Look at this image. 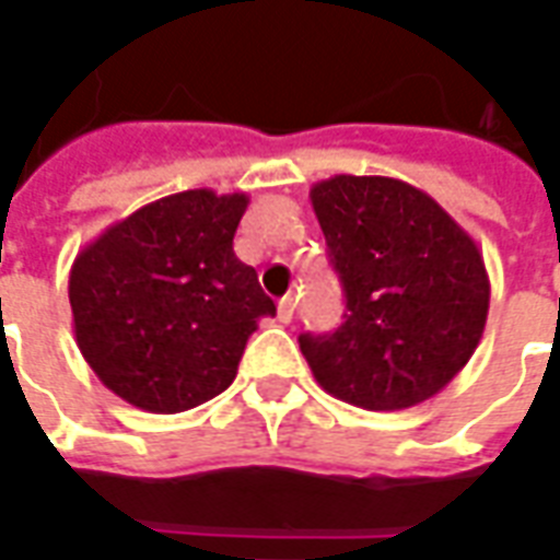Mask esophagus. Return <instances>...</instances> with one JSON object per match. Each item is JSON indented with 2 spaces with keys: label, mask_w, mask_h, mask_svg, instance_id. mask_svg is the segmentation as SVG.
<instances>
[{
  "label": "esophagus",
  "mask_w": 560,
  "mask_h": 560,
  "mask_svg": "<svg viewBox=\"0 0 560 560\" xmlns=\"http://www.w3.org/2000/svg\"><path fill=\"white\" fill-rule=\"evenodd\" d=\"M293 312H296V303H293V296H284V300H279V320H281V324H291Z\"/></svg>",
  "instance_id": "34e87169"
}]
</instances>
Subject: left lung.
Wrapping results in <instances>:
<instances>
[{"mask_svg": "<svg viewBox=\"0 0 560 560\" xmlns=\"http://www.w3.org/2000/svg\"><path fill=\"white\" fill-rule=\"evenodd\" d=\"M345 324L300 336L329 396L401 411L453 381L486 329L489 272L470 233L434 197L393 176L339 173L312 185Z\"/></svg>", "mask_w": 560, "mask_h": 560, "instance_id": "obj_1", "label": "left lung"}]
</instances>
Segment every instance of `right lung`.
<instances>
[{
  "instance_id": "add662e5",
  "label": "right lung",
  "mask_w": 560,
  "mask_h": 560,
  "mask_svg": "<svg viewBox=\"0 0 560 560\" xmlns=\"http://www.w3.org/2000/svg\"><path fill=\"white\" fill-rule=\"evenodd\" d=\"M248 195L191 188L140 207L71 264L74 339L104 387L179 413L231 387L245 341L276 303L233 255Z\"/></svg>"
}]
</instances>
